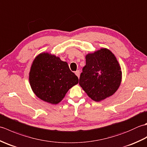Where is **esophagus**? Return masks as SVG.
<instances>
[{"label": "esophagus", "mask_w": 147, "mask_h": 147, "mask_svg": "<svg viewBox=\"0 0 147 147\" xmlns=\"http://www.w3.org/2000/svg\"><path fill=\"white\" fill-rule=\"evenodd\" d=\"M75 74L78 77V78H80V71H79V70H78V71H76V72H75Z\"/></svg>", "instance_id": "esophagus-1"}]
</instances>
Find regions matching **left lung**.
<instances>
[{"instance_id": "left-lung-1", "label": "left lung", "mask_w": 147, "mask_h": 147, "mask_svg": "<svg viewBox=\"0 0 147 147\" xmlns=\"http://www.w3.org/2000/svg\"><path fill=\"white\" fill-rule=\"evenodd\" d=\"M82 71L80 85L96 102L112 95L120 86L121 67L114 55L107 49L87 55Z\"/></svg>"}]
</instances>
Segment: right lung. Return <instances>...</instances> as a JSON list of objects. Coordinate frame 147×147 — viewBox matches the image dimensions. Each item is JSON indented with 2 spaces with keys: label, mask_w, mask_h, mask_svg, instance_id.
I'll list each match as a JSON object with an SVG mask.
<instances>
[{
  "label": "right lung",
  "mask_w": 147,
  "mask_h": 147,
  "mask_svg": "<svg viewBox=\"0 0 147 147\" xmlns=\"http://www.w3.org/2000/svg\"><path fill=\"white\" fill-rule=\"evenodd\" d=\"M29 80L35 95L52 104L60 102L68 90L79 81L66 62L48 53L38 55L34 60Z\"/></svg>",
  "instance_id": "obj_1"
}]
</instances>
